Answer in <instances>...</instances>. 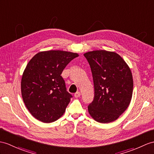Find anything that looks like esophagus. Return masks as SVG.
<instances>
[{"label": "esophagus", "instance_id": "1", "mask_svg": "<svg viewBox=\"0 0 154 154\" xmlns=\"http://www.w3.org/2000/svg\"><path fill=\"white\" fill-rule=\"evenodd\" d=\"M80 95H81V93H80V92H79V91L76 92V93L74 94V97H76V98H78V97H79Z\"/></svg>", "mask_w": 154, "mask_h": 154}]
</instances>
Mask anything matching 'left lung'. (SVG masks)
<instances>
[{"mask_svg": "<svg viewBox=\"0 0 154 154\" xmlns=\"http://www.w3.org/2000/svg\"><path fill=\"white\" fill-rule=\"evenodd\" d=\"M91 67L94 99L88 106L95 121L107 123L116 120L129 106L133 80L131 69L114 51L95 50L84 54Z\"/></svg>", "mask_w": 154, "mask_h": 154, "instance_id": "obj_1", "label": "left lung"}]
</instances>
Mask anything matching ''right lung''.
Wrapping results in <instances>:
<instances>
[{
    "instance_id": "1",
    "label": "right lung",
    "mask_w": 154,
    "mask_h": 154,
    "mask_svg": "<svg viewBox=\"0 0 154 154\" xmlns=\"http://www.w3.org/2000/svg\"><path fill=\"white\" fill-rule=\"evenodd\" d=\"M78 54L50 50L40 51L30 60L21 78V95L31 115L44 123L54 122L65 113L72 96L61 76Z\"/></svg>"
}]
</instances>
